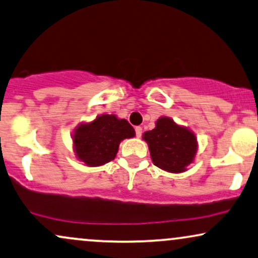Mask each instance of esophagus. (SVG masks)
<instances>
[{
	"label": "esophagus",
	"mask_w": 258,
	"mask_h": 258,
	"mask_svg": "<svg viewBox=\"0 0 258 258\" xmlns=\"http://www.w3.org/2000/svg\"><path fill=\"white\" fill-rule=\"evenodd\" d=\"M135 132H136V136H138V138H141V135H142V128H141V126H136Z\"/></svg>",
	"instance_id": "obj_1"
}]
</instances>
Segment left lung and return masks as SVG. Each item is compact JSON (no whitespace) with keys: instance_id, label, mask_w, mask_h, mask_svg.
Instances as JSON below:
<instances>
[{"instance_id":"obj_1","label":"left lung","mask_w":258,"mask_h":258,"mask_svg":"<svg viewBox=\"0 0 258 258\" xmlns=\"http://www.w3.org/2000/svg\"><path fill=\"white\" fill-rule=\"evenodd\" d=\"M151 159L155 166L170 173H182L195 161L199 142L195 133L167 116L159 117L155 128L145 132Z\"/></svg>"}]
</instances>
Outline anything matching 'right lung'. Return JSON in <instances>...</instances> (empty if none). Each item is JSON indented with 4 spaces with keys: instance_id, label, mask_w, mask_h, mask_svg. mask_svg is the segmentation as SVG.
<instances>
[{
    "instance_id": "add662e5",
    "label": "right lung",
    "mask_w": 258,
    "mask_h": 258,
    "mask_svg": "<svg viewBox=\"0 0 258 258\" xmlns=\"http://www.w3.org/2000/svg\"><path fill=\"white\" fill-rule=\"evenodd\" d=\"M135 136V130L126 119L116 114L103 113L91 122H81L72 133L75 158L85 166L98 167L116 158L123 140Z\"/></svg>"
}]
</instances>
